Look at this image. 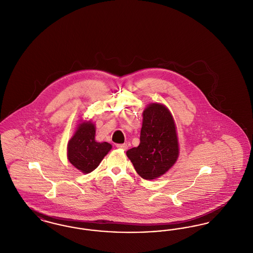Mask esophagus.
<instances>
[{"label":"esophagus","mask_w":253,"mask_h":253,"mask_svg":"<svg viewBox=\"0 0 253 253\" xmlns=\"http://www.w3.org/2000/svg\"><path fill=\"white\" fill-rule=\"evenodd\" d=\"M117 147L119 148V149H122V150H126L127 148H128V146H127V144H117Z\"/></svg>","instance_id":"34e87169"}]
</instances>
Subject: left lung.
I'll return each instance as SVG.
<instances>
[{
  "mask_svg": "<svg viewBox=\"0 0 253 253\" xmlns=\"http://www.w3.org/2000/svg\"><path fill=\"white\" fill-rule=\"evenodd\" d=\"M178 141L173 119L162 104L153 103L143 112L140 143L127 151L136 172L151 180L164 174L178 157Z\"/></svg>",
  "mask_w": 253,
  "mask_h": 253,
  "instance_id": "8db88e82",
  "label": "left lung"
}]
</instances>
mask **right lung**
Masks as SVG:
<instances>
[{
	"label": "right lung",
	"instance_id": "obj_1",
	"mask_svg": "<svg viewBox=\"0 0 253 253\" xmlns=\"http://www.w3.org/2000/svg\"><path fill=\"white\" fill-rule=\"evenodd\" d=\"M95 134V125L90 121L84 122L68 142V159L73 166L84 173L93 171L112 149V145L107 142H96Z\"/></svg>",
	"mask_w": 253,
	"mask_h": 253
}]
</instances>
